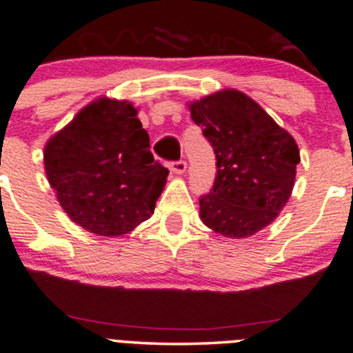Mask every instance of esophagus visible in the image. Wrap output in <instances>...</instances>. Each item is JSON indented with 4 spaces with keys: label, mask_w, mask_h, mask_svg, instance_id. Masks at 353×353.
Listing matches in <instances>:
<instances>
[{
    "label": "esophagus",
    "mask_w": 353,
    "mask_h": 353,
    "mask_svg": "<svg viewBox=\"0 0 353 353\" xmlns=\"http://www.w3.org/2000/svg\"><path fill=\"white\" fill-rule=\"evenodd\" d=\"M168 166L175 175H181V173H185V170H187V163L185 161H172Z\"/></svg>",
    "instance_id": "1"
}]
</instances>
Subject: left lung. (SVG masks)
Here are the masks:
<instances>
[{
	"label": "left lung",
	"instance_id": "8db88e82",
	"mask_svg": "<svg viewBox=\"0 0 353 353\" xmlns=\"http://www.w3.org/2000/svg\"><path fill=\"white\" fill-rule=\"evenodd\" d=\"M188 108L217 161L212 190L199 201L202 223L234 239L274 223L292 194L301 161L294 137L238 90H221Z\"/></svg>",
	"mask_w": 353,
	"mask_h": 353
}]
</instances>
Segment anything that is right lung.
<instances>
[{"mask_svg":"<svg viewBox=\"0 0 353 353\" xmlns=\"http://www.w3.org/2000/svg\"><path fill=\"white\" fill-rule=\"evenodd\" d=\"M50 187L69 219L98 236L127 234L150 219L168 170L127 100L100 97L43 148Z\"/></svg>","mask_w":353,"mask_h":353,"instance_id":"right-lung-1","label":"right lung"}]
</instances>
